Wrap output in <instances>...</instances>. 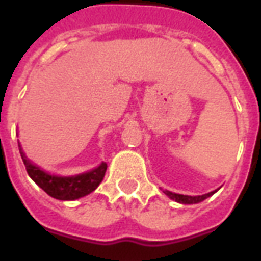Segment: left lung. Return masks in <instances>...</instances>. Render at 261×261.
<instances>
[{
  "label": "left lung",
  "instance_id": "1",
  "mask_svg": "<svg viewBox=\"0 0 261 261\" xmlns=\"http://www.w3.org/2000/svg\"><path fill=\"white\" fill-rule=\"evenodd\" d=\"M165 194L172 198V200H175L177 202H181V204H197V202L202 201V200H205L207 197L213 196L215 192L207 193V194H202V196H183V194H176V193L168 192V190H165Z\"/></svg>",
  "mask_w": 261,
  "mask_h": 261
}]
</instances>
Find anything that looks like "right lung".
I'll return each mask as SVG.
<instances>
[{"label": "right lung", "instance_id": "right-lung-1", "mask_svg": "<svg viewBox=\"0 0 261 261\" xmlns=\"http://www.w3.org/2000/svg\"><path fill=\"white\" fill-rule=\"evenodd\" d=\"M19 152L26 166V172L31 176L32 180L47 193L48 196L57 198V200H63V201L76 200L81 197L88 196L89 193L93 192L100 185V181L103 180L105 173H106V169H108L106 162H102L95 169L81 173V175L54 176L40 169L36 165L32 164L31 161L25 156V153L20 148V144Z\"/></svg>", "mask_w": 261, "mask_h": 261}]
</instances>
